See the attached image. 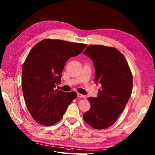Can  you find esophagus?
I'll return each instance as SVG.
<instances>
[{
	"label": "esophagus",
	"mask_w": 155,
	"mask_h": 155,
	"mask_svg": "<svg viewBox=\"0 0 155 155\" xmlns=\"http://www.w3.org/2000/svg\"><path fill=\"white\" fill-rule=\"evenodd\" d=\"M78 98H85V96L82 95V94H80V93H78Z\"/></svg>",
	"instance_id": "obj_1"
}]
</instances>
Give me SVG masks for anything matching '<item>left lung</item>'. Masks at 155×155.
Listing matches in <instances>:
<instances>
[{"label": "left lung", "instance_id": "1", "mask_svg": "<svg viewBox=\"0 0 155 155\" xmlns=\"http://www.w3.org/2000/svg\"><path fill=\"white\" fill-rule=\"evenodd\" d=\"M84 54L92 60L95 83L101 86L97 97H89L91 108L83 115L85 122L97 130L115 123L129 101L133 78L124 55L116 48L90 45Z\"/></svg>", "mask_w": 155, "mask_h": 155}]
</instances>
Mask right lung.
I'll return each instance as SVG.
<instances>
[{"instance_id": "right-lung-1", "label": "right lung", "mask_w": 155, "mask_h": 155, "mask_svg": "<svg viewBox=\"0 0 155 155\" xmlns=\"http://www.w3.org/2000/svg\"><path fill=\"white\" fill-rule=\"evenodd\" d=\"M87 45L44 39L33 47L22 67L21 86L26 105L34 120L52 126L61 120L77 97L74 91L54 89L61 82L67 60L81 53Z\"/></svg>"}]
</instances>
